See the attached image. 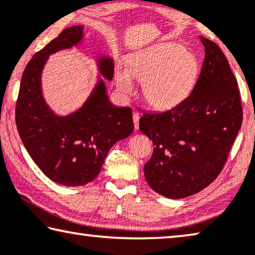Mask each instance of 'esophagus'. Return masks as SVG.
<instances>
[{
    "label": "esophagus",
    "instance_id": "esophagus-1",
    "mask_svg": "<svg viewBox=\"0 0 255 255\" xmlns=\"http://www.w3.org/2000/svg\"><path fill=\"white\" fill-rule=\"evenodd\" d=\"M132 120H134L135 129H138V124H139V115H138V113L134 112V115H132Z\"/></svg>",
    "mask_w": 255,
    "mask_h": 255
}]
</instances>
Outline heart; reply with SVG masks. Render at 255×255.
I'll return each instance as SVG.
<instances>
[{
    "label": "heart",
    "mask_w": 255,
    "mask_h": 255,
    "mask_svg": "<svg viewBox=\"0 0 255 255\" xmlns=\"http://www.w3.org/2000/svg\"><path fill=\"white\" fill-rule=\"evenodd\" d=\"M128 68L117 66L115 79L125 95L134 92L132 77L143 84V95L156 109H170L191 94L200 74L199 60L175 43H162L131 54Z\"/></svg>",
    "instance_id": "heart-1"
}]
</instances>
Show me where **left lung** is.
I'll list each match as a JSON object with an SVG mask.
<instances>
[{
	"label": "left lung",
	"instance_id": "8db88e82",
	"mask_svg": "<svg viewBox=\"0 0 255 255\" xmlns=\"http://www.w3.org/2000/svg\"><path fill=\"white\" fill-rule=\"evenodd\" d=\"M205 59L187 98L164 112H143L139 129L152 139L147 184L169 199L200 192L224 168L243 121L237 80L215 42L201 37Z\"/></svg>",
	"mask_w": 255,
	"mask_h": 255
}]
</instances>
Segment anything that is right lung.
Returning a JSON list of instances; mask_svg holds the SVG:
<instances>
[{"mask_svg": "<svg viewBox=\"0 0 255 255\" xmlns=\"http://www.w3.org/2000/svg\"><path fill=\"white\" fill-rule=\"evenodd\" d=\"M83 26L64 29L36 53L23 70L15 103V125L27 152L51 180L80 186L96 178L110 148L134 130L130 108L112 106L100 80L85 106L68 117L47 108L40 72L48 55L80 42ZM101 74L112 79L111 59H101Z\"/></svg>", "mask_w": 255, "mask_h": 255, "instance_id": "add662e5", "label": "right lung"}]
</instances>
